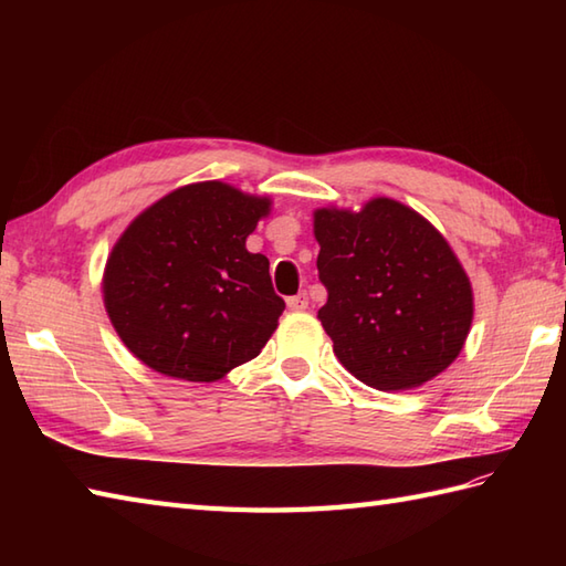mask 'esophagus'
<instances>
[{
	"label": "esophagus",
	"mask_w": 566,
	"mask_h": 566,
	"mask_svg": "<svg viewBox=\"0 0 566 566\" xmlns=\"http://www.w3.org/2000/svg\"><path fill=\"white\" fill-rule=\"evenodd\" d=\"M286 306H290L292 311H304V308H308V296H306V292H298L296 296L286 298Z\"/></svg>",
	"instance_id": "esophagus-1"
}]
</instances>
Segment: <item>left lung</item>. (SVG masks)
Returning <instances> with one entry per match:
<instances>
[{
    "label": "left lung",
    "instance_id": "8db88e82",
    "mask_svg": "<svg viewBox=\"0 0 566 566\" xmlns=\"http://www.w3.org/2000/svg\"><path fill=\"white\" fill-rule=\"evenodd\" d=\"M318 318L340 365L379 391L413 389L448 369L472 328L474 296L448 240L387 197L359 211H314Z\"/></svg>",
    "mask_w": 566,
    "mask_h": 566
}]
</instances>
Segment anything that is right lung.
<instances>
[{"mask_svg": "<svg viewBox=\"0 0 566 566\" xmlns=\"http://www.w3.org/2000/svg\"><path fill=\"white\" fill-rule=\"evenodd\" d=\"M268 197L223 182L179 187L134 219L104 270V306L118 338L165 377L216 381L258 357L284 302L270 260L245 240Z\"/></svg>", "mask_w": 566, "mask_h": 566, "instance_id": "right-lung-1", "label": "right lung"}]
</instances>
